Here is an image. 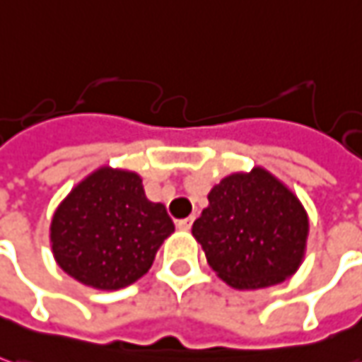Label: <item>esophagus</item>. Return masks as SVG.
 I'll use <instances>...</instances> for the list:
<instances>
[{"instance_id":"34e87169","label":"esophagus","mask_w":362,"mask_h":362,"mask_svg":"<svg viewBox=\"0 0 362 362\" xmlns=\"http://www.w3.org/2000/svg\"><path fill=\"white\" fill-rule=\"evenodd\" d=\"M192 223H194V216H190V218H184V220H178V230H182V232H188L192 228Z\"/></svg>"}]
</instances>
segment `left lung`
<instances>
[{
	"label": "left lung",
	"mask_w": 362,
	"mask_h": 362,
	"mask_svg": "<svg viewBox=\"0 0 362 362\" xmlns=\"http://www.w3.org/2000/svg\"><path fill=\"white\" fill-rule=\"evenodd\" d=\"M208 202L192 233L226 284L262 289L297 272L309 232L307 214L269 172L232 174L214 186Z\"/></svg>",
	"instance_id": "1"
}]
</instances>
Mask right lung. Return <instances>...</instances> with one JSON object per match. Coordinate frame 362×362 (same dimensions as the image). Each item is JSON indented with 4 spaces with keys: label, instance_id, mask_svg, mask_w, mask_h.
Here are the masks:
<instances>
[{
    "label": "right lung",
    "instance_id": "obj_1",
    "mask_svg": "<svg viewBox=\"0 0 362 362\" xmlns=\"http://www.w3.org/2000/svg\"><path fill=\"white\" fill-rule=\"evenodd\" d=\"M174 222L144 196L139 174L98 168L57 208L51 243L59 267L81 284L120 289L150 269Z\"/></svg>",
    "mask_w": 362,
    "mask_h": 362
}]
</instances>
